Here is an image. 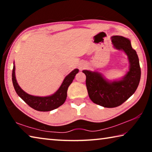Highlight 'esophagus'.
Listing matches in <instances>:
<instances>
[{
	"mask_svg": "<svg viewBox=\"0 0 152 152\" xmlns=\"http://www.w3.org/2000/svg\"><path fill=\"white\" fill-rule=\"evenodd\" d=\"M82 67H81V68H80V69H82Z\"/></svg>",
	"mask_w": 152,
	"mask_h": 152,
	"instance_id": "1",
	"label": "esophagus"
}]
</instances>
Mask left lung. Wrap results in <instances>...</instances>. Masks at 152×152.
Here are the masks:
<instances>
[{"mask_svg": "<svg viewBox=\"0 0 152 152\" xmlns=\"http://www.w3.org/2000/svg\"><path fill=\"white\" fill-rule=\"evenodd\" d=\"M115 48L123 50L128 56L129 69L119 80L108 81L101 73L83 70L88 96L95 104L107 108L117 107L125 102L137 88L141 78V68L137 53L130 40L123 36L111 37Z\"/></svg>", "mask_w": 152, "mask_h": 152, "instance_id": "8db88e82", "label": "left lung"}]
</instances>
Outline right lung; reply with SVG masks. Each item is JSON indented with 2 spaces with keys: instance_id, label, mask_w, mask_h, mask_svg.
<instances>
[{
  "instance_id": "add662e5",
  "label": "right lung",
  "mask_w": 152,
  "mask_h": 152,
  "mask_svg": "<svg viewBox=\"0 0 152 152\" xmlns=\"http://www.w3.org/2000/svg\"><path fill=\"white\" fill-rule=\"evenodd\" d=\"M15 67L13 66L12 73V80L14 88L17 94L33 109L38 111H50L56 109L62 105L67 97V91L76 74L78 72V69H74L73 71L66 76L62 84L54 94L48 96H36L27 94L18 84L15 77Z\"/></svg>"
}]
</instances>
